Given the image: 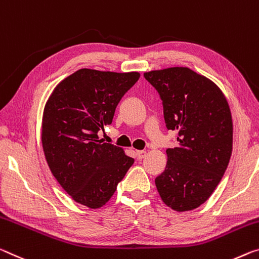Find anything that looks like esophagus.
I'll list each match as a JSON object with an SVG mask.
<instances>
[{"label":"esophagus","mask_w":259,"mask_h":259,"mask_svg":"<svg viewBox=\"0 0 259 259\" xmlns=\"http://www.w3.org/2000/svg\"><path fill=\"white\" fill-rule=\"evenodd\" d=\"M136 154H137L138 159H143V158H145V155H146V151H137V152H136Z\"/></svg>","instance_id":"obj_1"}]
</instances>
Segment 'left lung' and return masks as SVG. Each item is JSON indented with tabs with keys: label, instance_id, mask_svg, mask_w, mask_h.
Returning <instances> with one entry per match:
<instances>
[{
	"label": "left lung",
	"instance_id": "1",
	"mask_svg": "<svg viewBox=\"0 0 259 259\" xmlns=\"http://www.w3.org/2000/svg\"><path fill=\"white\" fill-rule=\"evenodd\" d=\"M163 105L168 130L179 145L167 149V165L155 187L167 206L191 211L206 202L223 179L233 150L227 99L211 79L184 67L144 73Z\"/></svg>",
	"mask_w": 259,
	"mask_h": 259
}]
</instances>
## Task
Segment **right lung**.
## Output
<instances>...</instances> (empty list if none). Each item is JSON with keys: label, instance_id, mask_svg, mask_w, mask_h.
I'll list each match as a JSON object with an SVG mask.
<instances>
[{"label": "right lung", "instance_id": "obj_1", "mask_svg": "<svg viewBox=\"0 0 259 259\" xmlns=\"http://www.w3.org/2000/svg\"><path fill=\"white\" fill-rule=\"evenodd\" d=\"M139 72L79 69L57 84L42 115L41 142L53 175L75 202L99 208L135 160L99 139Z\"/></svg>", "mask_w": 259, "mask_h": 259}]
</instances>
